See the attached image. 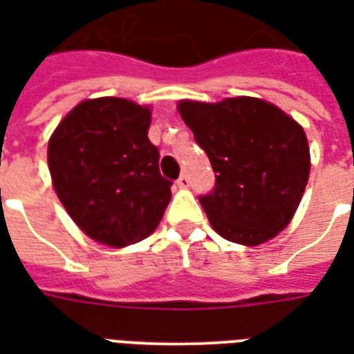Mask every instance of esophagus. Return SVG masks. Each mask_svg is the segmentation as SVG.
Segmentation results:
<instances>
[{"instance_id":"34e87169","label":"esophagus","mask_w":354,"mask_h":354,"mask_svg":"<svg viewBox=\"0 0 354 354\" xmlns=\"http://www.w3.org/2000/svg\"><path fill=\"white\" fill-rule=\"evenodd\" d=\"M176 185L178 187H187V185H189V178H187V174H182V176L178 178Z\"/></svg>"}]
</instances>
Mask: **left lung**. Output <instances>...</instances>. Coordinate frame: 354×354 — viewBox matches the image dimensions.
<instances>
[{
	"instance_id": "obj_1",
	"label": "left lung",
	"mask_w": 354,
	"mask_h": 354,
	"mask_svg": "<svg viewBox=\"0 0 354 354\" xmlns=\"http://www.w3.org/2000/svg\"><path fill=\"white\" fill-rule=\"evenodd\" d=\"M178 113L216 174L214 192L199 199L212 230L245 246L277 237L292 222L309 180L304 127L254 96L180 100Z\"/></svg>"
}]
</instances>
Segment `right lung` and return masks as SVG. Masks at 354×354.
Masks as SVG:
<instances>
[{
  "instance_id": "1",
  "label": "right lung",
  "mask_w": 354,
  "mask_h": 354,
  "mask_svg": "<svg viewBox=\"0 0 354 354\" xmlns=\"http://www.w3.org/2000/svg\"><path fill=\"white\" fill-rule=\"evenodd\" d=\"M151 108L117 96L80 102L47 147L58 199L88 239L111 248L140 243L161 222L170 182L147 138Z\"/></svg>"
}]
</instances>
